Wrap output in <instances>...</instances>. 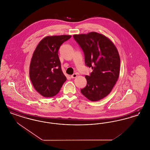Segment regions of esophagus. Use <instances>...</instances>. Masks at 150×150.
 Here are the masks:
<instances>
[{"label": "esophagus", "mask_w": 150, "mask_h": 150, "mask_svg": "<svg viewBox=\"0 0 150 150\" xmlns=\"http://www.w3.org/2000/svg\"><path fill=\"white\" fill-rule=\"evenodd\" d=\"M77 74L76 73H75V74H72V75H71V78H76L77 77Z\"/></svg>", "instance_id": "obj_1"}]
</instances>
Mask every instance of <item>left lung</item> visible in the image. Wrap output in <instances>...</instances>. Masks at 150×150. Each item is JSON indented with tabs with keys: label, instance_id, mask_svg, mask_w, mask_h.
<instances>
[{
	"label": "left lung",
	"instance_id": "obj_1",
	"mask_svg": "<svg viewBox=\"0 0 150 150\" xmlns=\"http://www.w3.org/2000/svg\"><path fill=\"white\" fill-rule=\"evenodd\" d=\"M73 37L84 52L86 65L93 69L89 76L86 75L87 84L81 93L91 101L102 100L111 92L119 78L118 50L110 39L96 32Z\"/></svg>",
	"mask_w": 150,
	"mask_h": 150
}]
</instances>
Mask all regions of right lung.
<instances>
[{
	"label": "right lung",
	"instance_id": "obj_1",
	"mask_svg": "<svg viewBox=\"0 0 150 150\" xmlns=\"http://www.w3.org/2000/svg\"><path fill=\"white\" fill-rule=\"evenodd\" d=\"M71 35L48 36L36 48L30 64L29 75L36 91L44 97L58 93L66 80L61 69L58 52Z\"/></svg>",
	"mask_w": 150,
	"mask_h": 150
}]
</instances>
